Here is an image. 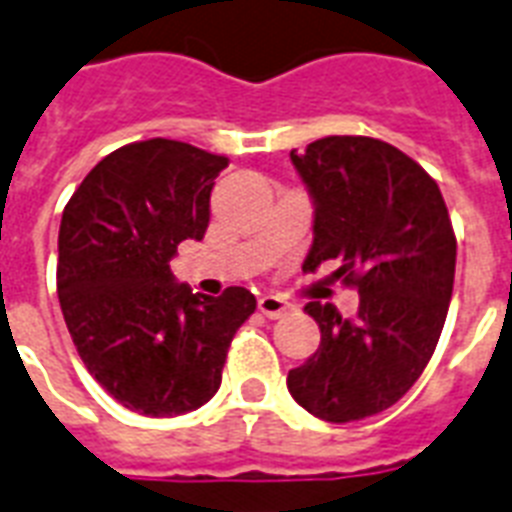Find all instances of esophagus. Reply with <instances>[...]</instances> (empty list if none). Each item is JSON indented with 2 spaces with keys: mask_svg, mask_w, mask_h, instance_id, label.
Instances as JSON below:
<instances>
[{
  "mask_svg": "<svg viewBox=\"0 0 512 512\" xmlns=\"http://www.w3.org/2000/svg\"><path fill=\"white\" fill-rule=\"evenodd\" d=\"M257 308H260V313L268 316V319H279V316H284V313L289 311V303L279 295H263L257 300Z\"/></svg>",
  "mask_w": 512,
  "mask_h": 512,
  "instance_id": "1",
  "label": "esophagus"
}]
</instances>
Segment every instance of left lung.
I'll return each instance as SVG.
<instances>
[{
  "mask_svg": "<svg viewBox=\"0 0 512 512\" xmlns=\"http://www.w3.org/2000/svg\"><path fill=\"white\" fill-rule=\"evenodd\" d=\"M289 156L316 204L303 271L337 263L358 313L305 305L321 345L287 388L319 420H364L396 404L436 350L457 263L449 209L436 180L385 140L329 135Z\"/></svg>",
  "mask_w": 512,
  "mask_h": 512,
  "instance_id": "8db88e82",
  "label": "left lung"
}]
</instances>
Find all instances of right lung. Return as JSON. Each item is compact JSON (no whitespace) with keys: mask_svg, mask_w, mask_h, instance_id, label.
I'll return each instance as SVG.
<instances>
[{"mask_svg":"<svg viewBox=\"0 0 512 512\" xmlns=\"http://www.w3.org/2000/svg\"><path fill=\"white\" fill-rule=\"evenodd\" d=\"M225 156L151 138L116 148L68 199L58 236L60 311L87 372L146 417H175L215 396L255 295L191 292L170 271L177 244L204 239Z\"/></svg>","mask_w":512,"mask_h":512,"instance_id":"1","label":"right lung"}]
</instances>
